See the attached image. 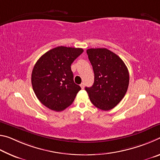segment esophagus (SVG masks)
I'll return each mask as SVG.
<instances>
[{
    "instance_id": "1",
    "label": "esophagus",
    "mask_w": 160,
    "mask_h": 160,
    "mask_svg": "<svg viewBox=\"0 0 160 160\" xmlns=\"http://www.w3.org/2000/svg\"><path fill=\"white\" fill-rule=\"evenodd\" d=\"M80 87H81V88H82V89H84V88H85V83H84V82L81 83L80 84Z\"/></svg>"
}]
</instances>
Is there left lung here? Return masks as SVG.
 Listing matches in <instances>:
<instances>
[{
	"label": "left lung",
	"mask_w": 160,
	"mask_h": 160,
	"mask_svg": "<svg viewBox=\"0 0 160 160\" xmlns=\"http://www.w3.org/2000/svg\"><path fill=\"white\" fill-rule=\"evenodd\" d=\"M94 82L85 88L91 102L99 109L109 111L125 96L129 84L128 70L118 56L105 48H89Z\"/></svg>",
	"instance_id": "1"
}]
</instances>
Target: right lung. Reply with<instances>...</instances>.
<instances>
[{
    "label": "right lung",
    "mask_w": 160,
    "mask_h": 160,
    "mask_svg": "<svg viewBox=\"0 0 160 160\" xmlns=\"http://www.w3.org/2000/svg\"><path fill=\"white\" fill-rule=\"evenodd\" d=\"M83 52L80 48L58 47L42 55L32 72V85L42 104L56 112L68 107L80 87L73 80L71 64Z\"/></svg>",
    "instance_id": "obj_1"
}]
</instances>
